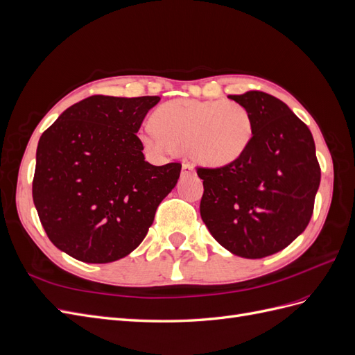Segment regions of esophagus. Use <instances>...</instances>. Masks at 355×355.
Segmentation results:
<instances>
[{"mask_svg": "<svg viewBox=\"0 0 355 355\" xmlns=\"http://www.w3.org/2000/svg\"><path fill=\"white\" fill-rule=\"evenodd\" d=\"M191 173H194V166L189 164V163L182 164V176H187V175H191Z\"/></svg>", "mask_w": 355, "mask_h": 355, "instance_id": "34e87169", "label": "esophagus"}]
</instances>
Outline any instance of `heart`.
<instances>
[{
	"instance_id": "obj_1",
	"label": "heart",
	"mask_w": 355,
	"mask_h": 355,
	"mask_svg": "<svg viewBox=\"0 0 355 355\" xmlns=\"http://www.w3.org/2000/svg\"><path fill=\"white\" fill-rule=\"evenodd\" d=\"M153 125L139 136L148 151L188 149L192 159L213 168L240 159L253 137L250 112L230 101H168L154 111Z\"/></svg>"
}]
</instances>
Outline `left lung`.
I'll return each mask as SVG.
<instances>
[{"mask_svg":"<svg viewBox=\"0 0 355 355\" xmlns=\"http://www.w3.org/2000/svg\"><path fill=\"white\" fill-rule=\"evenodd\" d=\"M250 112L253 137L230 166L198 168L201 219L222 247L245 259L283 250L309 223L321 171L313 135L288 106L252 90L230 94Z\"/></svg>","mask_w":355,"mask_h":355,"instance_id":"obj_1","label":"left lung"}]
</instances>
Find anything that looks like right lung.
Returning <instances> with one entry per match:
<instances>
[{"label": "right lung", "instance_id": "right-lung-1", "mask_svg": "<svg viewBox=\"0 0 355 355\" xmlns=\"http://www.w3.org/2000/svg\"><path fill=\"white\" fill-rule=\"evenodd\" d=\"M158 102V96H90L41 135L32 198L59 250L110 263L142 243L182 168L149 164L136 136Z\"/></svg>", "mask_w": 355, "mask_h": 355}]
</instances>
